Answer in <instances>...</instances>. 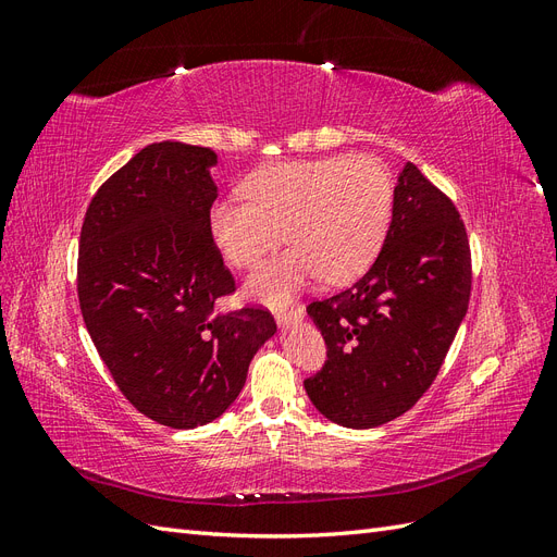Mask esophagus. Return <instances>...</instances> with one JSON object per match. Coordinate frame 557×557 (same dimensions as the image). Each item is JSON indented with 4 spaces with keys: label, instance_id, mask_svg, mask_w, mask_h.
I'll return each instance as SVG.
<instances>
[{
    "label": "esophagus",
    "instance_id": "obj_1",
    "mask_svg": "<svg viewBox=\"0 0 557 557\" xmlns=\"http://www.w3.org/2000/svg\"><path fill=\"white\" fill-rule=\"evenodd\" d=\"M274 318H276V323L283 325V327L295 325V323H299L301 318H305V307L297 305V307H293V309H276V311H274Z\"/></svg>",
    "mask_w": 557,
    "mask_h": 557
}]
</instances>
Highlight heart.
Here are the masks:
<instances>
[{
    "instance_id": "obj_1",
    "label": "heart",
    "mask_w": 557,
    "mask_h": 557,
    "mask_svg": "<svg viewBox=\"0 0 557 557\" xmlns=\"http://www.w3.org/2000/svg\"><path fill=\"white\" fill-rule=\"evenodd\" d=\"M393 178L369 156L272 166L209 211L211 237L234 267L256 264L283 237L293 246L246 281V293L281 305L309 283L356 278L379 252L393 215Z\"/></svg>"
}]
</instances>
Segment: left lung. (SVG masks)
I'll list each match as a JSON object with an SVG mask.
<instances>
[{
  "instance_id": "1",
  "label": "left lung",
  "mask_w": 557,
  "mask_h": 557,
  "mask_svg": "<svg viewBox=\"0 0 557 557\" xmlns=\"http://www.w3.org/2000/svg\"><path fill=\"white\" fill-rule=\"evenodd\" d=\"M469 293L460 213L407 162L376 262L352 288L307 307L327 346L323 369L305 381L313 407L352 430L407 413L440 374Z\"/></svg>"
}]
</instances>
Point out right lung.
<instances>
[{"instance_id": "1", "label": "right lung", "mask_w": 557, "mask_h": 557, "mask_svg": "<svg viewBox=\"0 0 557 557\" xmlns=\"http://www.w3.org/2000/svg\"><path fill=\"white\" fill-rule=\"evenodd\" d=\"M211 148H141L92 197L81 227L78 301L90 339L134 409L174 430L227 411L276 323L215 313L234 278L213 244Z\"/></svg>"}]
</instances>
